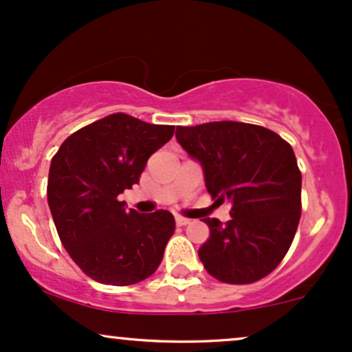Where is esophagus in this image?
Masks as SVG:
<instances>
[{"instance_id": "esophagus-1", "label": "esophagus", "mask_w": 352, "mask_h": 352, "mask_svg": "<svg viewBox=\"0 0 352 352\" xmlns=\"http://www.w3.org/2000/svg\"><path fill=\"white\" fill-rule=\"evenodd\" d=\"M190 222L189 219H186V217H176V225L177 227H184V225H188Z\"/></svg>"}]
</instances>
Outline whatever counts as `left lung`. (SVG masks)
<instances>
[{
    "label": "left lung",
    "mask_w": 352,
    "mask_h": 352,
    "mask_svg": "<svg viewBox=\"0 0 352 352\" xmlns=\"http://www.w3.org/2000/svg\"><path fill=\"white\" fill-rule=\"evenodd\" d=\"M176 138L202 164L212 199L232 202L225 225L204 219L210 230L199 248L206 271L227 284L271 274L292 245L302 212L292 146L266 127L232 120L177 127Z\"/></svg>",
    "instance_id": "left-lung-1"
}]
</instances>
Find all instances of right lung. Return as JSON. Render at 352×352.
Returning <instances> with one entry per match:
<instances>
[{
  "mask_svg": "<svg viewBox=\"0 0 352 352\" xmlns=\"http://www.w3.org/2000/svg\"><path fill=\"white\" fill-rule=\"evenodd\" d=\"M175 125L111 114L76 130L50 163L47 201L60 241L78 267L107 285H132L158 269L175 233L168 210L137 214L119 194L138 183Z\"/></svg>",
  "mask_w": 352,
  "mask_h": 352,
  "instance_id": "obj_1",
  "label": "right lung"
}]
</instances>
